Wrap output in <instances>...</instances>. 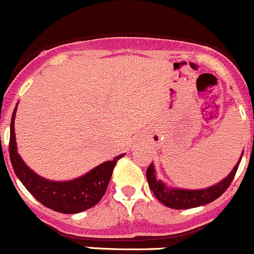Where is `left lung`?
Masks as SVG:
<instances>
[{"mask_svg": "<svg viewBox=\"0 0 254 254\" xmlns=\"http://www.w3.org/2000/svg\"><path fill=\"white\" fill-rule=\"evenodd\" d=\"M242 154H241L240 159H238L237 164L232 169V172L221 180L217 184L212 185V187L206 188V189H199V190H189V189H179V188H170L167 187L162 180L157 179L155 175V169L153 164H150L147 169V180L149 184V189L152 190L154 196L159 200L162 204L165 206L170 207V209L177 210H184V209H192V207L202 206L212 202L217 197H220L228 187L232 183L233 178H235L236 172L238 169L241 159H242Z\"/></svg>", "mask_w": 254, "mask_h": 254, "instance_id": "1", "label": "left lung"}]
</instances>
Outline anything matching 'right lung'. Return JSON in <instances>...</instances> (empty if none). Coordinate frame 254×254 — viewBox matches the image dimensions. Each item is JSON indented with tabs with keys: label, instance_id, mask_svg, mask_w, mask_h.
Wrapping results in <instances>:
<instances>
[{
	"label": "right lung",
	"instance_id": "add662e5",
	"mask_svg": "<svg viewBox=\"0 0 254 254\" xmlns=\"http://www.w3.org/2000/svg\"><path fill=\"white\" fill-rule=\"evenodd\" d=\"M17 106L14 107L11 120L9 133V159L14 173L26 189L45 207L62 213L82 212L95 206L106 192L112 172L117 160L125 154H120L112 160L97 165L82 177L67 182H53L44 179L33 172L22 160L17 152L14 117Z\"/></svg>",
	"mask_w": 254,
	"mask_h": 254
}]
</instances>
